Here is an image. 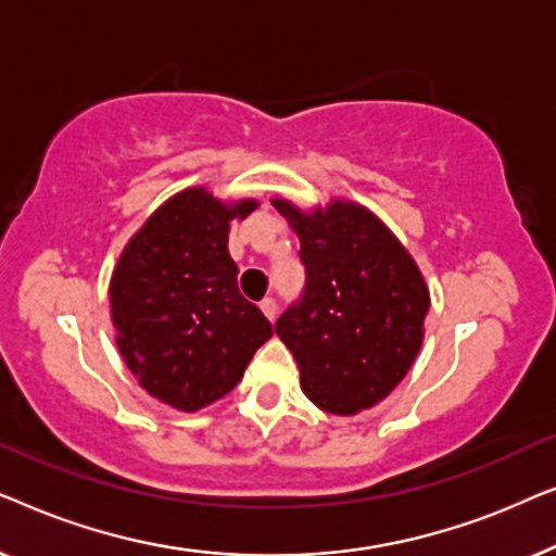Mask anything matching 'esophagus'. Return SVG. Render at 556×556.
Masks as SVG:
<instances>
[{"mask_svg": "<svg viewBox=\"0 0 556 556\" xmlns=\"http://www.w3.org/2000/svg\"><path fill=\"white\" fill-rule=\"evenodd\" d=\"M261 311L265 316L270 318V321H276V314H278V303H276V299H263L261 301Z\"/></svg>", "mask_w": 556, "mask_h": 556, "instance_id": "1", "label": "esophagus"}]
</instances>
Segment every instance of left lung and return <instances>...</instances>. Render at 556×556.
<instances>
[{"label": "left lung", "instance_id": "obj_1", "mask_svg": "<svg viewBox=\"0 0 556 556\" xmlns=\"http://www.w3.org/2000/svg\"><path fill=\"white\" fill-rule=\"evenodd\" d=\"M301 240L306 293L278 318L303 394L331 415L375 407L413 367L430 291L415 257L362 204L331 200L301 210L276 197Z\"/></svg>", "mask_w": 556, "mask_h": 556}]
</instances>
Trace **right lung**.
Returning a JSON list of instances; mask_svg holds the SVG:
<instances>
[{
	"instance_id": "obj_1",
	"label": "right lung",
	"mask_w": 556,
	"mask_h": 556,
	"mask_svg": "<svg viewBox=\"0 0 556 556\" xmlns=\"http://www.w3.org/2000/svg\"><path fill=\"white\" fill-rule=\"evenodd\" d=\"M255 207L257 200L181 189L136 230L113 268L118 352L151 397L181 413L225 397L273 337L263 311L240 293L227 250L230 223Z\"/></svg>"
}]
</instances>
